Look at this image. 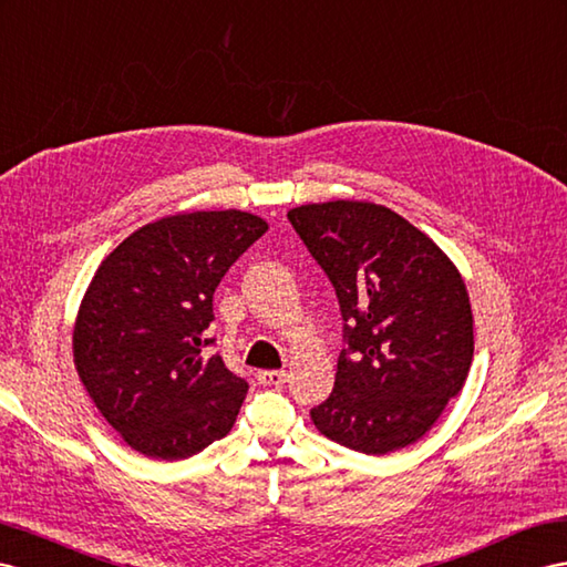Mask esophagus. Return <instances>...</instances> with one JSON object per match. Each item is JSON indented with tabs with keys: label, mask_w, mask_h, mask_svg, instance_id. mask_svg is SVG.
<instances>
[{
	"label": "esophagus",
	"mask_w": 567,
	"mask_h": 567,
	"mask_svg": "<svg viewBox=\"0 0 567 567\" xmlns=\"http://www.w3.org/2000/svg\"><path fill=\"white\" fill-rule=\"evenodd\" d=\"M287 371H258V383H264V385H275V388H280V385H285L287 383Z\"/></svg>",
	"instance_id": "esophagus-1"
}]
</instances>
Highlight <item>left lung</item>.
<instances>
[{
  "mask_svg": "<svg viewBox=\"0 0 567 567\" xmlns=\"http://www.w3.org/2000/svg\"><path fill=\"white\" fill-rule=\"evenodd\" d=\"M287 217L336 287L344 321L336 388L311 410L316 429L367 455L412 445L472 367L474 318L460 270L379 203H309Z\"/></svg>",
  "mask_w": 567,
  "mask_h": 567,
  "instance_id": "1",
  "label": "left lung"
}]
</instances>
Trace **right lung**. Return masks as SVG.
I'll return each instance as SVG.
<instances>
[{
	"label": "right lung",
	"instance_id": "1",
	"mask_svg": "<svg viewBox=\"0 0 567 567\" xmlns=\"http://www.w3.org/2000/svg\"><path fill=\"white\" fill-rule=\"evenodd\" d=\"M264 217L196 210L128 235L85 289L74 364L95 408L126 445L153 460H184L235 426L249 383L203 347L213 292L264 237Z\"/></svg>",
	"mask_w": 567,
	"mask_h": 567
}]
</instances>
